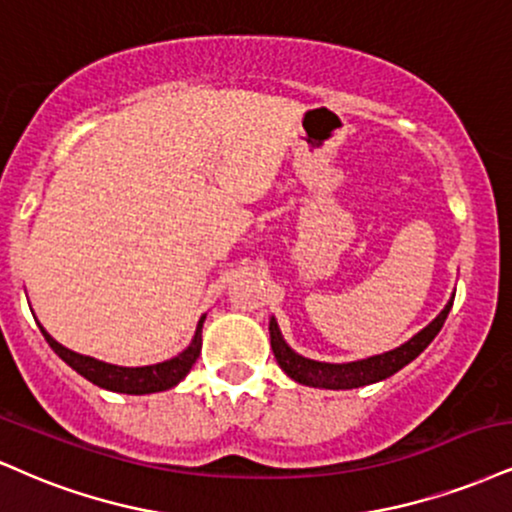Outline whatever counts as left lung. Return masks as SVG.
Here are the masks:
<instances>
[{
    "label": "left lung",
    "mask_w": 512,
    "mask_h": 512,
    "mask_svg": "<svg viewBox=\"0 0 512 512\" xmlns=\"http://www.w3.org/2000/svg\"><path fill=\"white\" fill-rule=\"evenodd\" d=\"M451 307L453 298L451 303L443 307L441 315L436 317L432 324L424 326L420 334L412 336L410 341L403 343L400 348L389 350V353L384 355L367 357V360L346 362V365H329V362L307 360V357L293 353V350L286 346V341L281 338V331L274 319L269 322V338H272V350L279 367L288 374V377L298 381V384L319 386V389H357V386H367L374 384V381L391 377L398 369H403L408 362L415 360V357L434 341V336L439 334L448 312H451Z\"/></svg>",
    "instance_id": "obj_1"
}]
</instances>
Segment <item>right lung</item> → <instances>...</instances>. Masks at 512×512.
<instances>
[{
	"label": "right lung",
	"mask_w": 512,
	"mask_h": 512,
	"mask_svg": "<svg viewBox=\"0 0 512 512\" xmlns=\"http://www.w3.org/2000/svg\"><path fill=\"white\" fill-rule=\"evenodd\" d=\"M202 322H205V317H202L200 324H197L193 343H190V346L183 350L181 355L171 357V360H166V362H159V365H147V367L109 365V362H100V360H95V357L73 353V350L64 348L61 343L54 341V338L49 336L45 329H42V336L47 338L49 346H52L54 353H57L61 360L66 362V365L76 369L78 374H83L85 379L92 381V384H97L100 389L119 391V393H135V396H140V393H157V391L171 389V386H176L178 381L186 377V374L190 372V367L195 365L197 355H200Z\"/></svg>",
	"instance_id": "obj_1"
}]
</instances>
